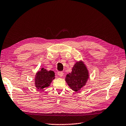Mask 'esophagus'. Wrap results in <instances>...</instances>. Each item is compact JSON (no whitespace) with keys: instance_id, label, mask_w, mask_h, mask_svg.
Wrapping results in <instances>:
<instances>
[{"instance_id":"1","label":"esophagus","mask_w":126,"mask_h":126,"mask_svg":"<svg viewBox=\"0 0 126 126\" xmlns=\"http://www.w3.org/2000/svg\"><path fill=\"white\" fill-rule=\"evenodd\" d=\"M58 75H59L60 77H63V72H58Z\"/></svg>"}]
</instances>
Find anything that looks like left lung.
<instances>
[{
    "instance_id": "1",
    "label": "left lung",
    "mask_w": 126,
    "mask_h": 126,
    "mask_svg": "<svg viewBox=\"0 0 126 126\" xmlns=\"http://www.w3.org/2000/svg\"><path fill=\"white\" fill-rule=\"evenodd\" d=\"M89 79L88 69L82 61H77L72 71L66 75L65 81L70 89L75 92L80 90L86 85Z\"/></svg>"
}]
</instances>
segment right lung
I'll return each mask as SVG.
<instances>
[{
  "instance_id": "1",
  "label": "right lung",
  "mask_w": 126,
  "mask_h": 126,
  "mask_svg": "<svg viewBox=\"0 0 126 126\" xmlns=\"http://www.w3.org/2000/svg\"><path fill=\"white\" fill-rule=\"evenodd\" d=\"M55 79V73L52 70L48 71L42 68L36 73L35 77L36 88L39 90H44L50 85L51 83Z\"/></svg>"
}]
</instances>
